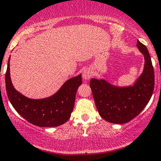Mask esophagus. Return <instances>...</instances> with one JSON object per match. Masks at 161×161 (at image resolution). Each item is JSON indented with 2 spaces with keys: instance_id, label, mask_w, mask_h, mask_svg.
<instances>
[{
  "instance_id": "obj_1",
  "label": "esophagus",
  "mask_w": 161,
  "mask_h": 161,
  "mask_svg": "<svg viewBox=\"0 0 161 161\" xmlns=\"http://www.w3.org/2000/svg\"><path fill=\"white\" fill-rule=\"evenodd\" d=\"M92 71L90 70V69H86L83 71L82 72V78H83L84 80H89L91 77L92 76Z\"/></svg>"
}]
</instances>
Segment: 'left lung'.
I'll return each mask as SVG.
<instances>
[{"mask_svg":"<svg viewBox=\"0 0 161 161\" xmlns=\"http://www.w3.org/2000/svg\"><path fill=\"white\" fill-rule=\"evenodd\" d=\"M137 47L145 58L144 70L133 86L120 88L103 79H92L95 104L100 116L108 122L125 124L139 114L150 101L154 89V71L145 45L138 40Z\"/></svg>","mask_w":161,"mask_h":161,"instance_id":"obj_1","label":"left lung"}]
</instances>
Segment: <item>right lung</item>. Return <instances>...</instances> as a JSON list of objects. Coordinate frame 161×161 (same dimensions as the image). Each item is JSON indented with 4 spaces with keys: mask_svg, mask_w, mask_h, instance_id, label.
I'll return each mask as SVG.
<instances>
[{
    "mask_svg": "<svg viewBox=\"0 0 161 161\" xmlns=\"http://www.w3.org/2000/svg\"><path fill=\"white\" fill-rule=\"evenodd\" d=\"M10 60V58H9ZM82 84L81 75L68 80L58 92L42 100H31L14 90L10 78L9 61L5 74L7 95L15 111L31 124L39 127H57L71 117L76 91Z\"/></svg>",
    "mask_w": 161,
    "mask_h": 161,
    "instance_id": "1",
    "label": "right lung"
}]
</instances>
